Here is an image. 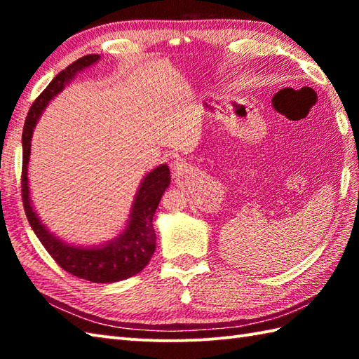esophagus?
<instances>
[{
    "mask_svg": "<svg viewBox=\"0 0 359 359\" xmlns=\"http://www.w3.org/2000/svg\"><path fill=\"white\" fill-rule=\"evenodd\" d=\"M175 165H177V163H175Z\"/></svg>",
    "mask_w": 359,
    "mask_h": 359,
    "instance_id": "esophagus-1",
    "label": "esophagus"
}]
</instances>
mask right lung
<instances>
[{
  "instance_id": "add662e5",
  "label": "right lung",
  "mask_w": 359,
  "mask_h": 359,
  "mask_svg": "<svg viewBox=\"0 0 359 359\" xmlns=\"http://www.w3.org/2000/svg\"><path fill=\"white\" fill-rule=\"evenodd\" d=\"M98 58L100 55H97V53H89V55L81 57L77 62L67 66L49 83V86L35 98V102L30 106L25 121V129H22L21 199L30 226H32L44 248L48 250V253L53 257V261L74 276L98 282V284H106V282H117L134 276L147 266L151 256L154 255L156 231L152 226V217H154V212L158 207L160 197L170 185V168L160 165L144 177L139 193H137L131 219H129L125 233L100 248H79L66 245L55 236H52L46 230V226L41 225L40 219L36 217L32 205H30L27 187L30 139H32L36 120L40 118V114L46 108V104L52 100V97L57 95L75 74L81 71L83 67L95 63Z\"/></svg>"
}]
</instances>
